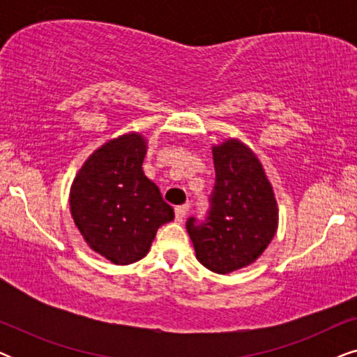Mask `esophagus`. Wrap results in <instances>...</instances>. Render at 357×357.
<instances>
[{
  "label": "esophagus",
  "instance_id": "34e87169",
  "mask_svg": "<svg viewBox=\"0 0 357 357\" xmlns=\"http://www.w3.org/2000/svg\"><path fill=\"white\" fill-rule=\"evenodd\" d=\"M188 209H190V204L188 203L180 204V206L175 208V219H177V221H183V218L187 216Z\"/></svg>",
  "mask_w": 357,
  "mask_h": 357
}]
</instances>
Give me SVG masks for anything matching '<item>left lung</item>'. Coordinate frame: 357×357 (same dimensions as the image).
Returning <instances> with one entry per match:
<instances>
[{"label":"left lung","mask_w":357,"mask_h":357,"mask_svg":"<svg viewBox=\"0 0 357 357\" xmlns=\"http://www.w3.org/2000/svg\"><path fill=\"white\" fill-rule=\"evenodd\" d=\"M216 183L206 218L187 219L197 258L219 275L250 265L265 252L278 227V206L260 160L229 139L213 148Z\"/></svg>","instance_id":"1"}]
</instances>
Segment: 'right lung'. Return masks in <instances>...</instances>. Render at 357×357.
<instances>
[{
	"mask_svg": "<svg viewBox=\"0 0 357 357\" xmlns=\"http://www.w3.org/2000/svg\"><path fill=\"white\" fill-rule=\"evenodd\" d=\"M146 139L128 133L96 151L71 187V214L92 250L115 265L149 252L158 229L174 219L158 185L146 177Z\"/></svg>",
	"mask_w": 357,
	"mask_h": 357,
	"instance_id": "right-lung-1",
	"label": "right lung"
}]
</instances>
